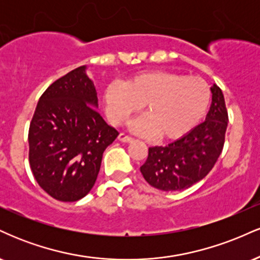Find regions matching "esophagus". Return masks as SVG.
Wrapping results in <instances>:
<instances>
[{"instance_id":"1","label":"esophagus","mask_w":260,"mask_h":260,"mask_svg":"<svg viewBox=\"0 0 260 260\" xmlns=\"http://www.w3.org/2000/svg\"><path fill=\"white\" fill-rule=\"evenodd\" d=\"M118 140H120V142H123V143H131V142H133V138L132 137L127 136V134H124V133H120V136H118Z\"/></svg>"}]
</instances>
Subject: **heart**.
I'll return each instance as SVG.
<instances>
[{"label":"heart","instance_id":"obj_1","mask_svg":"<svg viewBox=\"0 0 260 260\" xmlns=\"http://www.w3.org/2000/svg\"><path fill=\"white\" fill-rule=\"evenodd\" d=\"M210 89L198 77L168 71L138 73L126 83L112 82L104 92L107 117L123 124L145 105L147 116L132 123L133 132L176 139L198 123L207 111Z\"/></svg>","mask_w":260,"mask_h":260}]
</instances>
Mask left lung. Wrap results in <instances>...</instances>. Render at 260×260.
I'll list each match as a JSON object with an SVG mask.
<instances>
[{"instance_id":"obj_1","label":"left lung","mask_w":260,"mask_h":260,"mask_svg":"<svg viewBox=\"0 0 260 260\" xmlns=\"http://www.w3.org/2000/svg\"><path fill=\"white\" fill-rule=\"evenodd\" d=\"M210 90L211 106L204 122L165 147L149 148L140 172L150 186L165 192L187 189L214 168L225 144L229 115L221 89L214 84Z\"/></svg>"}]
</instances>
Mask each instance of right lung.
<instances>
[{
    "instance_id": "1",
    "label": "right lung",
    "mask_w": 260,
    "mask_h": 260,
    "mask_svg": "<svg viewBox=\"0 0 260 260\" xmlns=\"http://www.w3.org/2000/svg\"><path fill=\"white\" fill-rule=\"evenodd\" d=\"M80 66L41 95L29 127V164L47 194L77 202L90 192L105 149L118 132L101 117L91 79Z\"/></svg>"
}]
</instances>
